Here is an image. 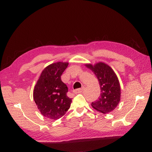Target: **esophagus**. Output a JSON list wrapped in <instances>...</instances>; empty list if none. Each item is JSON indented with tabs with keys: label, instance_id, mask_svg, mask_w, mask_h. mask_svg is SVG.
Here are the masks:
<instances>
[{
	"label": "esophagus",
	"instance_id": "obj_1",
	"mask_svg": "<svg viewBox=\"0 0 152 152\" xmlns=\"http://www.w3.org/2000/svg\"><path fill=\"white\" fill-rule=\"evenodd\" d=\"M84 89V87H82V88H80V89H76L74 91V93H75V94H77V93H81L83 91Z\"/></svg>",
	"mask_w": 152,
	"mask_h": 152
}]
</instances>
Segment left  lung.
I'll use <instances>...</instances> for the list:
<instances>
[{"mask_svg": "<svg viewBox=\"0 0 152 152\" xmlns=\"http://www.w3.org/2000/svg\"><path fill=\"white\" fill-rule=\"evenodd\" d=\"M86 66L94 72L100 87V96L97 100L92 102V107L104 114L113 111L121 100V87L113 70L102 62L94 65L86 64Z\"/></svg>", "mask_w": 152, "mask_h": 152, "instance_id": "1", "label": "left lung"}]
</instances>
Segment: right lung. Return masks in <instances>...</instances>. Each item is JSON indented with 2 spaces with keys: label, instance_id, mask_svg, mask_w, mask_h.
<instances>
[{
  "label": "right lung",
  "instance_id": "right-lung-1",
  "mask_svg": "<svg viewBox=\"0 0 152 152\" xmlns=\"http://www.w3.org/2000/svg\"><path fill=\"white\" fill-rule=\"evenodd\" d=\"M68 63L57 62L47 66L41 72L34 89V100L41 113L57 120L68 111L72 99L67 96L68 87L61 76Z\"/></svg>",
  "mask_w": 152,
  "mask_h": 152
}]
</instances>
